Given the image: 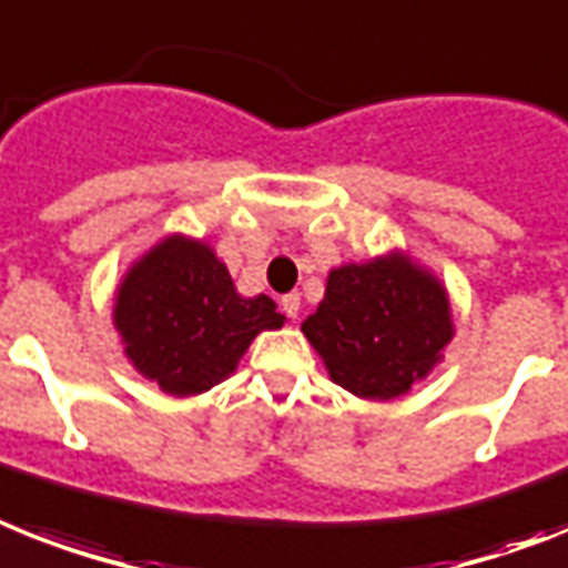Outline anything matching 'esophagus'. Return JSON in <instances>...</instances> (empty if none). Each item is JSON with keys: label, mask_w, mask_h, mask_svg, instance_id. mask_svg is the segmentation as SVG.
Instances as JSON below:
<instances>
[{"label": "esophagus", "mask_w": 568, "mask_h": 568, "mask_svg": "<svg viewBox=\"0 0 568 568\" xmlns=\"http://www.w3.org/2000/svg\"><path fill=\"white\" fill-rule=\"evenodd\" d=\"M281 311H284V316H290V318L298 316V311H302V295L298 293L281 295Z\"/></svg>", "instance_id": "esophagus-1"}]
</instances>
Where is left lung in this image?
Here are the masks:
<instances>
[{"mask_svg": "<svg viewBox=\"0 0 568 568\" xmlns=\"http://www.w3.org/2000/svg\"><path fill=\"white\" fill-rule=\"evenodd\" d=\"M302 334L336 386L365 400H395L442 363L456 325L442 281L395 250L331 270Z\"/></svg>", "mask_w": 568, "mask_h": 568, "instance_id": "left-lung-1", "label": "left lung"}]
</instances>
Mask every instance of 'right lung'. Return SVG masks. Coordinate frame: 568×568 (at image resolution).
<instances>
[{
  "instance_id": "1",
  "label": "right lung",
  "mask_w": 568,
  "mask_h": 568,
  "mask_svg": "<svg viewBox=\"0 0 568 568\" xmlns=\"http://www.w3.org/2000/svg\"><path fill=\"white\" fill-rule=\"evenodd\" d=\"M112 322L135 372L191 397L234 374L252 339L284 316L270 295L243 298L209 243L168 234L124 273Z\"/></svg>"
}]
</instances>
